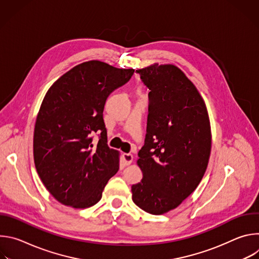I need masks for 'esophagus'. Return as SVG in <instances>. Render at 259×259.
I'll return each instance as SVG.
<instances>
[{
  "mask_svg": "<svg viewBox=\"0 0 259 259\" xmlns=\"http://www.w3.org/2000/svg\"><path fill=\"white\" fill-rule=\"evenodd\" d=\"M123 158V161L125 163V165H130L132 162H133V156L131 154H123L122 156Z\"/></svg>",
  "mask_w": 259,
  "mask_h": 259,
  "instance_id": "obj_1",
  "label": "esophagus"
}]
</instances>
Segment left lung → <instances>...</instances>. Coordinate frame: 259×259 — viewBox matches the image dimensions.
Instances as JSON below:
<instances>
[{
    "label": "left lung",
    "instance_id": "left-lung-1",
    "mask_svg": "<svg viewBox=\"0 0 259 259\" xmlns=\"http://www.w3.org/2000/svg\"><path fill=\"white\" fill-rule=\"evenodd\" d=\"M151 91L144 145L137 165L142 179L131 188L133 202L161 215L178 207L199 186L211 153V127L204 99L173 64L137 69Z\"/></svg>",
    "mask_w": 259,
    "mask_h": 259
}]
</instances>
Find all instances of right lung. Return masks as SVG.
<instances>
[{
	"mask_svg": "<svg viewBox=\"0 0 259 259\" xmlns=\"http://www.w3.org/2000/svg\"><path fill=\"white\" fill-rule=\"evenodd\" d=\"M133 72L90 60L69 69L47 91L34 125L33 161L59 203L77 209L95 205L118 172L120 155L106 144L103 108L108 95ZM97 132L100 140L93 147Z\"/></svg>",
	"mask_w": 259,
	"mask_h": 259,
	"instance_id": "1",
	"label": "right lung"
}]
</instances>
